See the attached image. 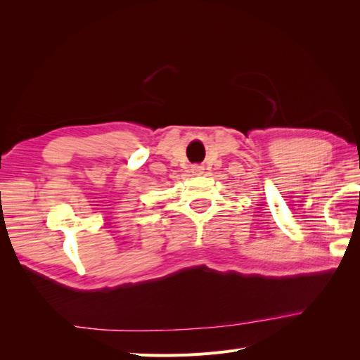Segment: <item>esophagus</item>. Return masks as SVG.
I'll return each mask as SVG.
<instances>
[{
	"instance_id": "esophagus-1",
	"label": "esophagus",
	"mask_w": 360,
	"mask_h": 360,
	"mask_svg": "<svg viewBox=\"0 0 360 360\" xmlns=\"http://www.w3.org/2000/svg\"><path fill=\"white\" fill-rule=\"evenodd\" d=\"M192 172L195 174V176H200V174L204 172V167H201V165H192Z\"/></svg>"
}]
</instances>
